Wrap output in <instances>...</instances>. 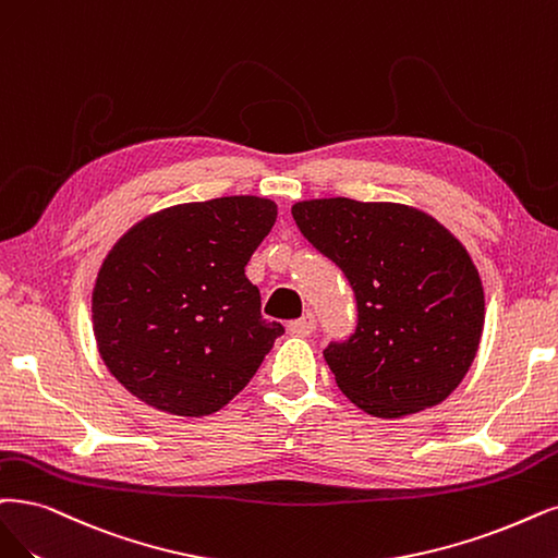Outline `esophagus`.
Returning <instances> with one entry per match:
<instances>
[{
	"label": "esophagus",
	"mask_w": 558,
	"mask_h": 558,
	"mask_svg": "<svg viewBox=\"0 0 558 558\" xmlns=\"http://www.w3.org/2000/svg\"><path fill=\"white\" fill-rule=\"evenodd\" d=\"M287 328H290L292 336H301V338L311 336L315 331V315L305 313L301 319H294V322L287 324Z\"/></svg>",
	"instance_id": "1"
}]
</instances>
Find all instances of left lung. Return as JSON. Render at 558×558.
I'll use <instances>...</instances> for the list:
<instances>
[{
	"label": "left lung",
	"instance_id": "1",
	"mask_svg": "<svg viewBox=\"0 0 558 558\" xmlns=\"http://www.w3.org/2000/svg\"><path fill=\"white\" fill-rule=\"evenodd\" d=\"M292 216L354 290L356 331L324 349L342 393L379 418L444 402L476 359L485 322L464 245L404 204L307 199Z\"/></svg>",
	"mask_w": 558,
	"mask_h": 558
}]
</instances>
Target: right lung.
I'll return each instance as SVG.
<instances>
[{
  "label": "right lung",
  "mask_w": 558,
  "mask_h": 558,
  "mask_svg": "<svg viewBox=\"0 0 558 558\" xmlns=\"http://www.w3.org/2000/svg\"><path fill=\"white\" fill-rule=\"evenodd\" d=\"M278 206L253 195L177 204L140 220L102 262L92 317L100 359L135 398L209 416L253 379L282 324L262 317L245 264Z\"/></svg>",
  "instance_id": "right-lung-1"
}]
</instances>
